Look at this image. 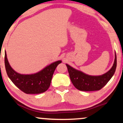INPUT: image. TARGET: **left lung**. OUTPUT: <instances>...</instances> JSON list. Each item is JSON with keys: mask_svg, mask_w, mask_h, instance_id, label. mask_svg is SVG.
Masks as SVG:
<instances>
[{"mask_svg": "<svg viewBox=\"0 0 123 123\" xmlns=\"http://www.w3.org/2000/svg\"><path fill=\"white\" fill-rule=\"evenodd\" d=\"M70 78L74 87L78 90L84 91H98L100 90L111 80L115 72L117 61L115 53L114 63L108 72L102 75L92 76L85 74L66 64Z\"/></svg>", "mask_w": 123, "mask_h": 123, "instance_id": "8db88e82", "label": "left lung"}]
</instances>
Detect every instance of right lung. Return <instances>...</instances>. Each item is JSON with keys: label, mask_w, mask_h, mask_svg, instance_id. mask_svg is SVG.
<instances>
[{"label": "right lung", "mask_w": 123, "mask_h": 123, "mask_svg": "<svg viewBox=\"0 0 123 123\" xmlns=\"http://www.w3.org/2000/svg\"><path fill=\"white\" fill-rule=\"evenodd\" d=\"M61 62H54L39 72L25 75L16 72L11 67L6 52L4 57L6 72L8 77L15 86L27 94H40L46 91L50 86L55 68Z\"/></svg>", "instance_id": "add662e5"}]
</instances>
